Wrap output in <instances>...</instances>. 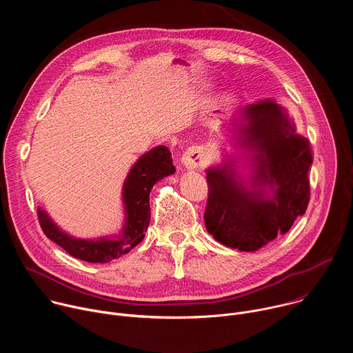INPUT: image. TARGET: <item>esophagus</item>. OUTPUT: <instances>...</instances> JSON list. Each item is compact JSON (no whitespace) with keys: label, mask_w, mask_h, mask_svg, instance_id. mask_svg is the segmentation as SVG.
Here are the masks:
<instances>
[{"label":"esophagus","mask_w":353,"mask_h":353,"mask_svg":"<svg viewBox=\"0 0 353 353\" xmlns=\"http://www.w3.org/2000/svg\"><path fill=\"white\" fill-rule=\"evenodd\" d=\"M207 161H208V158H207L205 150L203 146H199V145L188 148L181 158L183 165L190 170L205 166Z\"/></svg>","instance_id":"esophagus-1"}]
</instances>
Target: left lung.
<instances>
[{
	"label": "left lung",
	"instance_id": "8db88e82",
	"mask_svg": "<svg viewBox=\"0 0 353 353\" xmlns=\"http://www.w3.org/2000/svg\"><path fill=\"white\" fill-rule=\"evenodd\" d=\"M244 119L248 120L244 139L256 150V183L248 190L234 180L229 168L208 169L204 221L219 243L256 251L286 233L306 212L313 152L309 139L294 132L286 112L274 100L247 106Z\"/></svg>",
	"mask_w": 353,
	"mask_h": 353
}]
</instances>
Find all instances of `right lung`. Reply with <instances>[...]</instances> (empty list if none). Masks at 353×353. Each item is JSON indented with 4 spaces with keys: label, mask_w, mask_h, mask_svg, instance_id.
Listing matches in <instances>:
<instances>
[{
    "label": "right lung",
    "mask_w": 353,
    "mask_h": 353,
    "mask_svg": "<svg viewBox=\"0 0 353 353\" xmlns=\"http://www.w3.org/2000/svg\"><path fill=\"white\" fill-rule=\"evenodd\" d=\"M170 150L161 145L142 155L130 170L124 183L125 225L117 237H105L96 240L74 239L60 230L48 218L46 211L37 210L39 223L44 234L63 247L68 254L88 263H109L125 253L145 237L150 221L149 192L154 184L163 177L174 173Z\"/></svg>",
    "instance_id": "right-lung-1"
}]
</instances>
